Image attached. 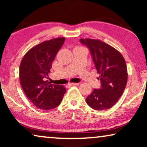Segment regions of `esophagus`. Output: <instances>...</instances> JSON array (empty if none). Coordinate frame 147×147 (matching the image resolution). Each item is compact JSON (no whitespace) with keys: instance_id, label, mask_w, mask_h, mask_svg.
<instances>
[{"instance_id":"obj_1","label":"esophagus","mask_w":147,"mask_h":147,"mask_svg":"<svg viewBox=\"0 0 147 147\" xmlns=\"http://www.w3.org/2000/svg\"><path fill=\"white\" fill-rule=\"evenodd\" d=\"M78 83H69L67 84L69 86H78Z\"/></svg>"}]
</instances>
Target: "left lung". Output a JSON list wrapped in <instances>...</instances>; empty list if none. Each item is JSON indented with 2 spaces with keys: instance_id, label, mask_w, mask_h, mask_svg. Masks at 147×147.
<instances>
[{
  "instance_id": "8db88e82",
  "label": "left lung",
  "mask_w": 147,
  "mask_h": 147,
  "mask_svg": "<svg viewBox=\"0 0 147 147\" xmlns=\"http://www.w3.org/2000/svg\"><path fill=\"white\" fill-rule=\"evenodd\" d=\"M80 42L89 49L101 84L99 89H94L88 96L86 103L96 110L109 109L125 89L128 78L125 60L119 51L100 40L81 39Z\"/></svg>"
}]
</instances>
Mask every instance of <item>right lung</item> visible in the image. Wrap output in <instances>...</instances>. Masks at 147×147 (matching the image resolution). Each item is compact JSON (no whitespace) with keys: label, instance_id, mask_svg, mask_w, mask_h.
I'll return each mask as SVG.
<instances>
[{"label":"right lung","instance_id":"1","mask_svg":"<svg viewBox=\"0 0 147 147\" xmlns=\"http://www.w3.org/2000/svg\"><path fill=\"white\" fill-rule=\"evenodd\" d=\"M65 38L42 42L24 56L19 67V78L25 95L36 107L53 109L61 104L66 90L63 86L45 81Z\"/></svg>","mask_w":147,"mask_h":147}]
</instances>
